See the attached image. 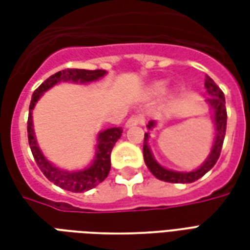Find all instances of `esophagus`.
Segmentation results:
<instances>
[{
  "label": "esophagus",
  "mask_w": 250,
  "mask_h": 250,
  "mask_svg": "<svg viewBox=\"0 0 250 250\" xmlns=\"http://www.w3.org/2000/svg\"><path fill=\"white\" fill-rule=\"evenodd\" d=\"M145 122V118L143 115H132L128 118V120L125 122V127H132V125H142Z\"/></svg>",
  "instance_id": "esophagus-1"
}]
</instances>
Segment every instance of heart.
I'll return each mask as SVG.
<instances>
[{"label":"heart","mask_w":250,"mask_h":250,"mask_svg":"<svg viewBox=\"0 0 250 250\" xmlns=\"http://www.w3.org/2000/svg\"><path fill=\"white\" fill-rule=\"evenodd\" d=\"M157 91L158 92H162V91H165V85H163V84H158Z\"/></svg>","instance_id":"b5f03b06"}]
</instances>
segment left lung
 <instances>
[{
    "label": "left lung",
    "mask_w": 250,
    "mask_h": 250,
    "mask_svg": "<svg viewBox=\"0 0 250 250\" xmlns=\"http://www.w3.org/2000/svg\"><path fill=\"white\" fill-rule=\"evenodd\" d=\"M205 88H206V92L209 95V98H208L206 102L211 105V108L214 109L215 141L209 158L206 159V162L201 167L197 168L195 171H190V173H178V171H171V170L162 167L152 158L150 147L147 145L148 134H145V142H143V157H145V162H146V166L148 167V170L158 179H161V181L170 182V184H191V182H195L197 179L204 177L205 174L208 173L210 168L214 166L217 161H218V158H220L221 150H222V143H224V139H225L226 119H228V114H226L225 107V96H224V92L221 91V88L209 76H206V79H205ZM154 125H155V123L150 122L147 127L152 128Z\"/></svg>",
    "instance_id": "left-lung-1"
}]
</instances>
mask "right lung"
I'll return each instance as SVG.
<instances>
[{"label": "right lung", "mask_w": 250, "mask_h": 250, "mask_svg": "<svg viewBox=\"0 0 250 250\" xmlns=\"http://www.w3.org/2000/svg\"><path fill=\"white\" fill-rule=\"evenodd\" d=\"M105 75L103 69H95V71H88V69H76V68H66L64 71H60L52 75L46 79L45 82L41 84L40 87L36 89L32 95L29 105V116H28V141H29L30 150L33 154L37 166L40 167L42 174L51 182L57 185L59 188H65L72 193H82L91 190L99 184H102L104 179L107 178L111 168V151L114 148L115 143L120 139L122 136V127H112L108 130L102 131L98 136V147H96V157L95 161L88 168H84L82 171H75V173H68L55 167L52 163H49L42 155L40 148L37 146V142L35 138V131H33V122H32V109L35 108V104L37 100L42 96V93L46 89L53 87L55 84L60 82H73V83H88L98 80L99 77Z\"/></svg>", "instance_id": "obj_1"}]
</instances>
